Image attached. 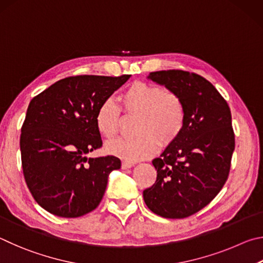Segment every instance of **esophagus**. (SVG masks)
<instances>
[{
	"mask_svg": "<svg viewBox=\"0 0 263 263\" xmlns=\"http://www.w3.org/2000/svg\"><path fill=\"white\" fill-rule=\"evenodd\" d=\"M135 165V163H132V162H127V160H124V162H122V168H124V170H127V168H130V167H133Z\"/></svg>",
	"mask_w": 263,
	"mask_h": 263,
	"instance_id": "34e87169",
	"label": "esophagus"
}]
</instances>
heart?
Masks as SVG:
<instances>
[{
    "instance_id": "heart-1",
    "label": "heart",
    "mask_w": 263,
    "mask_h": 263,
    "mask_svg": "<svg viewBox=\"0 0 263 263\" xmlns=\"http://www.w3.org/2000/svg\"><path fill=\"white\" fill-rule=\"evenodd\" d=\"M120 108L112 99H106L97 108V130L110 140L118 134L121 112L126 117H137L134 139H118L106 145L107 153L136 162L157 153L159 143L164 148L181 136L186 126L187 109L180 95L164 91L160 85L134 82L120 96Z\"/></svg>"
}]
</instances>
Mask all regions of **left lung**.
I'll list each match as a JSON object with an SVG mask.
<instances>
[{
    "instance_id": "8db88e82",
    "label": "left lung",
    "mask_w": 263,
    "mask_h": 263,
    "mask_svg": "<svg viewBox=\"0 0 263 263\" xmlns=\"http://www.w3.org/2000/svg\"><path fill=\"white\" fill-rule=\"evenodd\" d=\"M149 78L181 96L187 119L181 136L153 160L157 180L143 199L156 215L186 218L208 205L228 180L234 150L231 110L197 73L172 69L150 72Z\"/></svg>"
}]
</instances>
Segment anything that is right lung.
<instances>
[{
    "mask_svg": "<svg viewBox=\"0 0 263 263\" xmlns=\"http://www.w3.org/2000/svg\"><path fill=\"white\" fill-rule=\"evenodd\" d=\"M129 77H67L30 101L20 141L22 168L33 199L48 213L76 218L99 205L108 174L121 162L85 155L103 146L97 108Z\"/></svg>",
    "mask_w": 263,
    "mask_h": 263,
    "instance_id": "right-lung-1",
    "label": "right lung"
}]
</instances>
